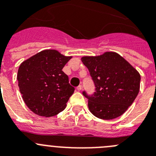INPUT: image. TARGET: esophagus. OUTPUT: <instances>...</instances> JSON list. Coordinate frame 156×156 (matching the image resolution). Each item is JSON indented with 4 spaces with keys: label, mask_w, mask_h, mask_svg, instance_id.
I'll list each match as a JSON object with an SVG mask.
<instances>
[{
    "label": "esophagus",
    "mask_w": 156,
    "mask_h": 156,
    "mask_svg": "<svg viewBox=\"0 0 156 156\" xmlns=\"http://www.w3.org/2000/svg\"><path fill=\"white\" fill-rule=\"evenodd\" d=\"M76 90H78V91H80V90H82V86H81V85H79V86L76 87Z\"/></svg>",
    "instance_id": "esophagus-1"
}]
</instances>
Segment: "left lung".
I'll return each mask as SVG.
<instances>
[{"instance_id": "8db88e82", "label": "left lung", "mask_w": 156, "mask_h": 156, "mask_svg": "<svg viewBox=\"0 0 156 156\" xmlns=\"http://www.w3.org/2000/svg\"><path fill=\"white\" fill-rule=\"evenodd\" d=\"M96 92L88 98V108L101 119H113L128 109L140 90V75L126 59L114 51L98 56H83Z\"/></svg>"}]
</instances>
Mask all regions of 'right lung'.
I'll return each mask as SVG.
<instances>
[{"instance_id": "obj_1", "label": "right lung", "mask_w": 156, "mask_h": 156, "mask_svg": "<svg viewBox=\"0 0 156 156\" xmlns=\"http://www.w3.org/2000/svg\"><path fill=\"white\" fill-rule=\"evenodd\" d=\"M71 58L55 49H48L31 56L19 66V90L24 102L34 113L51 117L66 108L75 90L62 71Z\"/></svg>"}]
</instances>
